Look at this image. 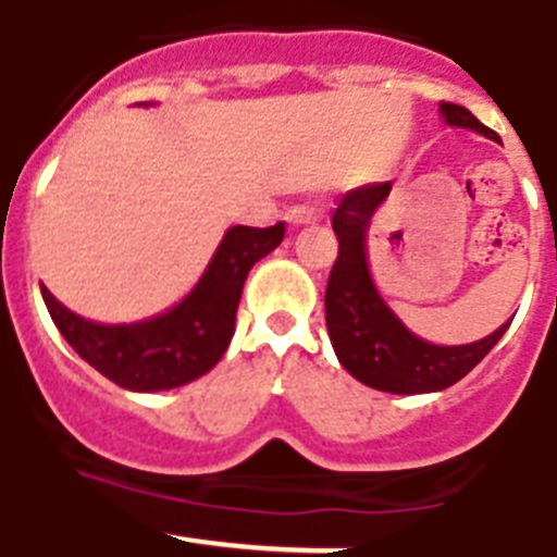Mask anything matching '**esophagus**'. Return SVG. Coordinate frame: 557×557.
<instances>
[{
	"instance_id": "esophagus-1",
	"label": "esophagus",
	"mask_w": 557,
	"mask_h": 557,
	"mask_svg": "<svg viewBox=\"0 0 557 557\" xmlns=\"http://www.w3.org/2000/svg\"><path fill=\"white\" fill-rule=\"evenodd\" d=\"M285 219H288V222L294 224V227H305V224H313L315 222V210L308 208V205H294V208H288Z\"/></svg>"
}]
</instances>
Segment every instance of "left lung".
<instances>
[{"label": "left lung", "mask_w": 557, "mask_h": 557, "mask_svg": "<svg viewBox=\"0 0 557 557\" xmlns=\"http://www.w3.org/2000/svg\"><path fill=\"white\" fill-rule=\"evenodd\" d=\"M441 116L453 127L474 129L491 141L499 135L480 124L466 108L441 102ZM391 194V183H372L344 194L333 213L338 235V258L324 290V319L341 366L369 388L388 394H430L444 391L472 372L494 349L510 322L485 338L463 347H438L419 338L383 302L366 263V233L380 205Z\"/></svg>", "instance_id": "obj_1"}]
</instances>
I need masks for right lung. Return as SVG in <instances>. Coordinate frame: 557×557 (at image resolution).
<instances>
[{
  "label": "right lung",
  "mask_w": 557,
  "mask_h": 557,
  "mask_svg": "<svg viewBox=\"0 0 557 557\" xmlns=\"http://www.w3.org/2000/svg\"><path fill=\"white\" fill-rule=\"evenodd\" d=\"M285 224L230 227L194 290L147 322L97 324L72 313L41 285L52 322L83 360L129 391H169L208 374L227 352L249 269L280 247Z\"/></svg>",
  "instance_id": "1"
}]
</instances>
